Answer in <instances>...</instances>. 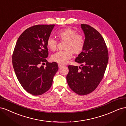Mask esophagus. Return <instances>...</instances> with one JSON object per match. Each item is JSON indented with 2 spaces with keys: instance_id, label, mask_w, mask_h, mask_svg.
<instances>
[{
  "instance_id": "esophagus-1",
  "label": "esophagus",
  "mask_w": 126,
  "mask_h": 126,
  "mask_svg": "<svg viewBox=\"0 0 126 126\" xmlns=\"http://www.w3.org/2000/svg\"><path fill=\"white\" fill-rule=\"evenodd\" d=\"M63 64H58V67H59V68H61L62 67H63Z\"/></svg>"
}]
</instances>
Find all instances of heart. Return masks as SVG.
Masks as SVG:
<instances>
[{"label": "heart", "instance_id": "b5f03b06", "mask_svg": "<svg viewBox=\"0 0 126 126\" xmlns=\"http://www.w3.org/2000/svg\"><path fill=\"white\" fill-rule=\"evenodd\" d=\"M57 36L62 41H65L63 49L52 55L51 59L53 62L60 64H64L71 58L72 54L78 55L81 54L85 47V39L80 33L70 27H67L57 32ZM48 48L52 51L57 49V41L52 37H49L47 41Z\"/></svg>", "mask_w": 126, "mask_h": 126}]
</instances>
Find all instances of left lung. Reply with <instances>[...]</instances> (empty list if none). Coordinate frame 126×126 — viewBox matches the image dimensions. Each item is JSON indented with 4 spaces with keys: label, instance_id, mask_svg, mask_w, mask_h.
I'll return each instance as SVG.
<instances>
[{
    "label": "left lung",
    "instance_id": "obj_1",
    "mask_svg": "<svg viewBox=\"0 0 126 126\" xmlns=\"http://www.w3.org/2000/svg\"><path fill=\"white\" fill-rule=\"evenodd\" d=\"M81 27L85 34V47L75 62L81 67L69 65L67 81L71 89L79 95H86L96 89L104 75L108 62L105 41L97 30L86 24Z\"/></svg>",
    "mask_w": 126,
    "mask_h": 126
}]
</instances>
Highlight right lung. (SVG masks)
Wrapping results in <instances>:
<instances>
[{
    "instance_id": "add662e5",
    "label": "right lung",
    "mask_w": 126,
    "mask_h": 126,
    "mask_svg": "<svg viewBox=\"0 0 126 126\" xmlns=\"http://www.w3.org/2000/svg\"><path fill=\"white\" fill-rule=\"evenodd\" d=\"M55 25H38L27 28L18 38L12 62L19 82L34 96L44 94L51 87L58 70L56 62L48 63L47 39ZM46 63V67L40 66Z\"/></svg>"
}]
</instances>
